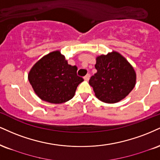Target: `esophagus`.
Here are the masks:
<instances>
[{"instance_id":"34e87169","label":"esophagus","mask_w":160,"mask_h":160,"mask_svg":"<svg viewBox=\"0 0 160 160\" xmlns=\"http://www.w3.org/2000/svg\"><path fill=\"white\" fill-rule=\"evenodd\" d=\"M83 78H84V80H86V81H88V80H89V78H90V74H87L85 77H84Z\"/></svg>"}]
</instances>
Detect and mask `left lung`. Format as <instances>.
Returning a JSON list of instances; mask_svg holds the SVG:
<instances>
[{
  "instance_id": "8db88e82",
  "label": "left lung",
  "mask_w": 160,
  "mask_h": 160,
  "mask_svg": "<svg viewBox=\"0 0 160 160\" xmlns=\"http://www.w3.org/2000/svg\"><path fill=\"white\" fill-rule=\"evenodd\" d=\"M97 73L91 77L89 85L100 101L114 103L129 95L136 85V74L128 61L112 51L96 58Z\"/></svg>"
}]
</instances>
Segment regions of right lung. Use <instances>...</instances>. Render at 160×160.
I'll list each match as a JSON object with an SVG mask.
<instances>
[{
  "mask_svg": "<svg viewBox=\"0 0 160 160\" xmlns=\"http://www.w3.org/2000/svg\"><path fill=\"white\" fill-rule=\"evenodd\" d=\"M77 66L68 64L59 51L44 56L30 69L28 80L42 101L62 103L74 96L83 79L77 74Z\"/></svg>",
  "mask_w": 160,
  "mask_h": 160,
  "instance_id": "right-lung-1",
  "label": "right lung"
}]
</instances>
